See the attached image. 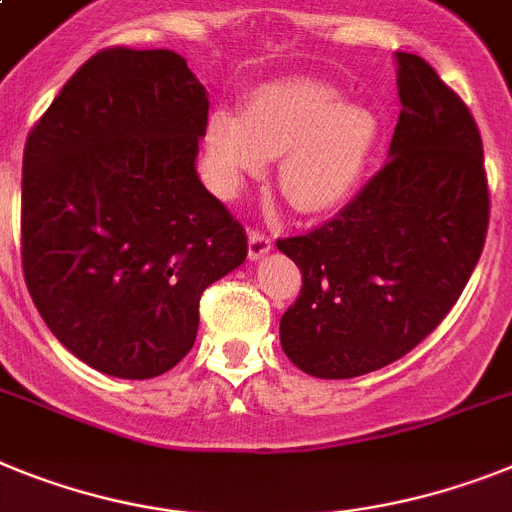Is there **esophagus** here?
<instances>
[{
    "label": "esophagus",
    "mask_w": 512,
    "mask_h": 512,
    "mask_svg": "<svg viewBox=\"0 0 512 512\" xmlns=\"http://www.w3.org/2000/svg\"><path fill=\"white\" fill-rule=\"evenodd\" d=\"M273 249V239L263 231H249V260H260Z\"/></svg>",
    "instance_id": "esophagus-1"
}]
</instances>
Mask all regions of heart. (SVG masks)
I'll return each mask as SVG.
<instances>
[{
	"label": "heart",
	"mask_w": 512,
	"mask_h": 512,
	"mask_svg": "<svg viewBox=\"0 0 512 512\" xmlns=\"http://www.w3.org/2000/svg\"><path fill=\"white\" fill-rule=\"evenodd\" d=\"M380 145V119L343 101L336 85L296 77L252 90L242 114L218 109L205 127L213 184L223 197L281 158V192L304 213H328L359 192Z\"/></svg>",
	"instance_id": "b5f03b06"
}]
</instances>
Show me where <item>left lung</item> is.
<instances>
[{
	"instance_id": "obj_1",
	"label": "left lung",
	"mask_w": 512,
	"mask_h": 512,
	"mask_svg": "<svg viewBox=\"0 0 512 512\" xmlns=\"http://www.w3.org/2000/svg\"><path fill=\"white\" fill-rule=\"evenodd\" d=\"M401 114L388 161L333 221L278 239L302 270L281 346L322 380L409 354L458 302L484 249L489 190L466 103L416 54L395 51Z\"/></svg>"
}]
</instances>
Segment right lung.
Here are the masks:
<instances>
[{
  "mask_svg": "<svg viewBox=\"0 0 512 512\" xmlns=\"http://www.w3.org/2000/svg\"><path fill=\"white\" fill-rule=\"evenodd\" d=\"M208 96L169 49H106L64 83L23 156V270L49 330L103 375L192 349L200 296L247 234L197 176Z\"/></svg>",
  "mask_w": 512,
  "mask_h": 512,
  "instance_id": "right-lung-1",
  "label": "right lung"
}]
</instances>
